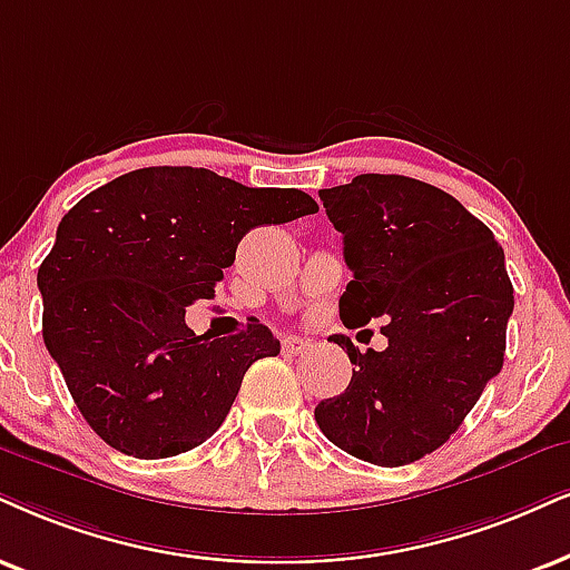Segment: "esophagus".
I'll list each match as a JSON object with an SVG mask.
<instances>
[{
    "label": "esophagus",
    "instance_id": "obj_1",
    "mask_svg": "<svg viewBox=\"0 0 570 570\" xmlns=\"http://www.w3.org/2000/svg\"><path fill=\"white\" fill-rule=\"evenodd\" d=\"M281 347H284V352H289V355H299V352H305L309 347V342L302 336H284Z\"/></svg>",
    "mask_w": 570,
    "mask_h": 570
}]
</instances>
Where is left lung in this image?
<instances>
[{
	"mask_svg": "<svg viewBox=\"0 0 570 570\" xmlns=\"http://www.w3.org/2000/svg\"><path fill=\"white\" fill-rule=\"evenodd\" d=\"M352 271L338 315L347 328L384 315L386 350L350 336V386L318 402L328 442L373 465H407L455 434L502 371L513 284L494 234L436 186L363 173L321 189Z\"/></svg>",
	"mask_w": 570,
	"mask_h": 570,
	"instance_id": "left-lung-1",
	"label": "left lung"
}]
</instances>
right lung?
Instances as JSON below:
<instances>
[{"instance_id":"1","label":"right lung","mask_w":570,"mask_h":570,"mask_svg":"<svg viewBox=\"0 0 570 570\" xmlns=\"http://www.w3.org/2000/svg\"><path fill=\"white\" fill-rule=\"evenodd\" d=\"M318 210L299 189H249L207 168H141L86 194L41 263L45 344L86 423L124 455L170 458L226 421L244 373L281 352L252 318L234 336L186 326L257 226Z\"/></svg>"}]
</instances>
